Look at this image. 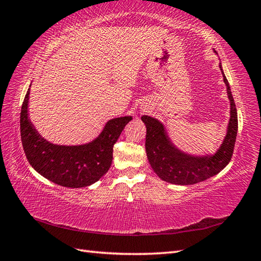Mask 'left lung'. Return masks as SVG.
Returning <instances> with one entry per match:
<instances>
[{"label":"left lung","instance_id":"1","mask_svg":"<svg viewBox=\"0 0 261 261\" xmlns=\"http://www.w3.org/2000/svg\"><path fill=\"white\" fill-rule=\"evenodd\" d=\"M213 51L215 53L214 49ZM220 69L230 101V119L224 139L214 152L194 154L182 151L171 142L163 122L149 115L141 116L147 127L146 152L149 164L164 181L175 185L197 184L219 174L230 163L238 134V114L229 82L221 63Z\"/></svg>","mask_w":261,"mask_h":261}]
</instances>
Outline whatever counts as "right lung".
I'll list each match as a JSON object with an SVG mask.
<instances>
[{
  "label": "right lung",
  "mask_w": 261,
  "mask_h": 261,
  "mask_svg": "<svg viewBox=\"0 0 261 261\" xmlns=\"http://www.w3.org/2000/svg\"><path fill=\"white\" fill-rule=\"evenodd\" d=\"M30 86L21 108L20 131L23 150L33 169L55 184L69 188L87 187L101 179L112 164L114 143L132 116L109 120L90 142L57 145L39 135L29 120Z\"/></svg>",
  "instance_id": "obj_1"
}]
</instances>
